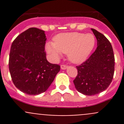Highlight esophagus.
I'll use <instances>...</instances> for the list:
<instances>
[{"mask_svg": "<svg viewBox=\"0 0 124 124\" xmlns=\"http://www.w3.org/2000/svg\"><path fill=\"white\" fill-rule=\"evenodd\" d=\"M61 68L62 70H65L68 68V66L66 65H61Z\"/></svg>", "mask_w": 124, "mask_h": 124, "instance_id": "esophagus-1", "label": "esophagus"}]
</instances>
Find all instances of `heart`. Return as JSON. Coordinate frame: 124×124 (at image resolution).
<instances>
[{
	"label": "heart",
	"mask_w": 124,
	"mask_h": 124,
	"mask_svg": "<svg viewBox=\"0 0 124 124\" xmlns=\"http://www.w3.org/2000/svg\"><path fill=\"white\" fill-rule=\"evenodd\" d=\"M96 42L92 33L70 32L59 33L53 38V42L46 44V50L52 58L57 60L62 53L67 54L71 62H84L93 50Z\"/></svg>",
	"instance_id": "obj_1"
}]
</instances>
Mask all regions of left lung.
I'll return each mask as SVG.
<instances>
[{"label":"left lung","mask_w":124,"mask_h":124,"mask_svg":"<svg viewBox=\"0 0 124 124\" xmlns=\"http://www.w3.org/2000/svg\"><path fill=\"white\" fill-rule=\"evenodd\" d=\"M97 40L95 51L80 65L76 67L77 76L73 80L76 89L86 95H94L106 90L113 80L115 56L107 38L91 29Z\"/></svg>","instance_id":"1"}]
</instances>
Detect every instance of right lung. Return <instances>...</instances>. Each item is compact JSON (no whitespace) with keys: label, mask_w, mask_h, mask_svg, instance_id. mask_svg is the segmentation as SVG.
Instances as JSON below:
<instances>
[{"label":"right lung","mask_w":124,"mask_h":124,"mask_svg":"<svg viewBox=\"0 0 124 124\" xmlns=\"http://www.w3.org/2000/svg\"><path fill=\"white\" fill-rule=\"evenodd\" d=\"M44 31L31 27L20 34L11 47L9 70L17 88L28 95L46 92L60 71L47 61Z\"/></svg>","instance_id":"add662e5"}]
</instances>
